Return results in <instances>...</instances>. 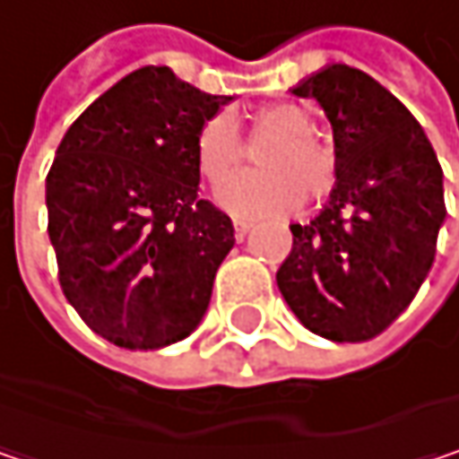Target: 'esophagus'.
I'll list each match as a JSON object with an SVG mask.
<instances>
[{
	"label": "esophagus",
	"mask_w": 459,
	"mask_h": 459,
	"mask_svg": "<svg viewBox=\"0 0 459 459\" xmlns=\"http://www.w3.org/2000/svg\"><path fill=\"white\" fill-rule=\"evenodd\" d=\"M233 230H236V238L244 241V236L252 230V223H247V221H233Z\"/></svg>",
	"instance_id": "1"
}]
</instances>
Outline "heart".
<instances>
[{"mask_svg": "<svg viewBox=\"0 0 459 459\" xmlns=\"http://www.w3.org/2000/svg\"><path fill=\"white\" fill-rule=\"evenodd\" d=\"M314 119L298 103H276L257 114L255 135L276 138L263 153L265 172L238 175L229 180L244 159V145L229 114L212 117L196 140L199 172L207 183L221 186L229 180L218 199L221 204L244 218L290 215L303 204L307 188L314 199H324L334 186V156L311 135Z\"/></svg>", "mask_w": 459, "mask_h": 459, "instance_id": "heart-1", "label": "heart"}]
</instances>
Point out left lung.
<instances>
[{"mask_svg": "<svg viewBox=\"0 0 459 459\" xmlns=\"http://www.w3.org/2000/svg\"><path fill=\"white\" fill-rule=\"evenodd\" d=\"M292 92L324 108L337 180L308 226H290L276 284L314 334L364 342L402 316L433 265L444 172L407 106L364 71L332 63Z\"/></svg>", "mask_w": 459, "mask_h": 459, "instance_id": "8db88e82", "label": "left lung"}]
</instances>
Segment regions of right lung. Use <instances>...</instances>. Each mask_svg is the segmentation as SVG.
I'll return each instance as SVG.
<instances>
[{
  "label": "right lung",
  "instance_id": "obj_1",
  "mask_svg": "<svg viewBox=\"0 0 459 459\" xmlns=\"http://www.w3.org/2000/svg\"><path fill=\"white\" fill-rule=\"evenodd\" d=\"M145 65L63 135L47 175V233L65 300L108 342L153 351L188 337L233 247L199 199L196 140L229 103Z\"/></svg>",
  "mask_w": 459,
  "mask_h": 459
}]
</instances>
